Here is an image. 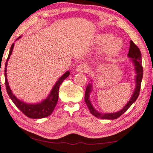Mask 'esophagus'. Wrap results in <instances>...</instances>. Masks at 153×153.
Here are the masks:
<instances>
[{
  "label": "esophagus",
  "instance_id": "1",
  "mask_svg": "<svg viewBox=\"0 0 153 153\" xmlns=\"http://www.w3.org/2000/svg\"><path fill=\"white\" fill-rule=\"evenodd\" d=\"M89 66L87 64H82L77 66L76 71L78 73H86L89 71Z\"/></svg>",
  "mask_w": 153,
  "mask_h": 153
}]
</instances>
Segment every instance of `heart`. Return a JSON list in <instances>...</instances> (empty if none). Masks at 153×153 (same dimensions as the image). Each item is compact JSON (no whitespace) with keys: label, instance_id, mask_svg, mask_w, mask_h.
I'll use <instances>...</instances> for the list:
<instances>
[{"label":"heart","instance_id":"1","mask_svg":"<svg viewBox=\"0 0 153 153\" xmlns=\"http://www.w3.org/2000/svg\"><path fill=\"white\" fill-rule=\"evenodd\" d=\"M96 44L98 46L106 44L103 48V52L108 57H114L120 52L123 48V42L118 38L114 39L111 34H100L96 37Z\"/></svg>","mask_w":153,"mask_h":153}]
</instances>
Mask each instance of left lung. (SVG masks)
<instances>
[{
	"mask_svg": "<svg viewBox=\"0 0 153 153\" xmlns=\"http://www.w3.org/2000/svg\"><path fill=\"white\" fill-rule=\"evenodd\" d=\"M128 57L130 58V60L132 61L133 65L134 67V71L136 76H135V88L133 92L132 96L126 105L123 107V109L117 111V112L113 113H102L96 110L94 108L93 105L91 104V100H90L89 95L92 92V82L89 83L87 85V89L85 91V100L86 104H87L88 108H89L90 112L91 114H93L94 117L99 118V119H109V120H114L117 119V118L120 117L123 114L128 110L130 108V107L134 103L138 98L139 91H140L141 84V80L143 78V67H142V60H141V51L139 48L137 47L136 45L134 44V42L132 40L130 42V49H129V52L128 54ZM92 81V80H91Z\"/></svg>",
	"mask_w": 153,
	"mask_h": 153,
	"instance_id": "8db88e82",
	"label": "left lung"
}]
</instances>
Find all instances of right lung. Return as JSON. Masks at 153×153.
<instances>
[{"label": "right lung", "instance_id": "obj_1", "mask_svg": "<svg viewBox=\"0 0 153 153\" xmlns=\"http://www.w3.org/2000/svg\"><path fill=\"white\" fill-rule=\"evenodd\" d=\"M21 37V36H19V37L16 39V40L19 39V38ZM14 43H13L11 46V48H10L7 61H6L5 67V86L8 95H9L10 98H11L12 102L14 103V105H16V106L18 107V108L26 116V117L30 118V119H43V118L48 117V116H50L51 114H52L53 111L54 110L56 105H57L58 101V95H59V86L62 84V82L70 75L69 71H67L64 73V74L59 77V79L56 82L55 85L53 86L50 94H48V97L46 99H44V100H42V102L35 103V104H29V103L23 102V101L17 98L16 96L13 94L7 79V62L10 59V55H12L13 48H14Z\"/></svg>", "mask_w": 153, "mask_h": 153}]
</instances>
